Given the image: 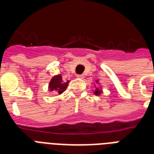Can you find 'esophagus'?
Here are the masks:
<instances>
[{"mask_svg": "<svg viewBox=\"0 0 154 154\" xmlns=\"http://www.w3.org/2000/svg\"><path fill=\"white\" fill-rule=\"evenodd\" d=\"M77 78H78V79H83V78H84V75H82V74L77 75Z\"/></svg>", "mask_w": 154, "mask_h": 154, "instance_id": "esophagus-1", "label": "esophagus"}]
</instances>
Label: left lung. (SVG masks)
<instances>
[{
	"mask_svg": "<svg viewBox=\"0 0 154 154\" xmlns=\"http://www.w3.org/2000/svg\"><path fill=\"white\" fill-rule=\"evenodd\" d=\"M96 82H97V81ZM94 94H96V95H100V94H101V89H99L98 88H96V91L94 92Z\"/></svg>",
	"mask_w": 154,
	"mask_h": 154,
	"instance_id": "obj_1",
	"label": "left lung"
}]
</instances>
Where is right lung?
<instances>
[{"label": "right lung", "instance_id": "1", "mask_svg": "<svg viewBox=\"0 0 154 154\" xmlns=\"http://www.w3.org/2000/svg\"><path fill=\"white\" fill-rule=\"evenodd\" d=\"M69 83V81L64 82L62 81V77L60 75H57L55 77H53L49 82V90L50 91L56 90L58 94H61L66 89Z\"/></svg>", "mask_w": 154, "mask_h": 154}]
</instances>
